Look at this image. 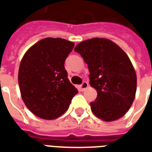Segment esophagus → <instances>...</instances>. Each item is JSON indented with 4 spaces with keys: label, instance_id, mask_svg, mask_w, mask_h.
<instances>
[{
    "label": "esophagus",
    "instance_id": "1",
    "mask_svg": "<svg viewBox=\"0 0 152 152\" xmlns=\"http://www.w3.org/2000/svg\"><path fill=\"white\" fill-rule=\"evenodd\" d=\"M88 86H89L88 82H86V81H83L82 84L80 86V90H81V91H84L85 89H86L87 87H88Z\"/></svg>",
    "mask_w": 152,
    "mask_h": 152
}]
</instances>
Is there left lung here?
Here are the masks:
<instances>
[{"mask_svg": "<svg viewBox=\"0 0 152 152\" xmlns=\"http://www.w3.org/2000/svg\"><path fill=\"white\" fill-rule=\"evenodd\" d=\"M88 66L90 85L97 91L92 112L104 121L116 120L127 113L137 91L135 70L128 55L111 40L94 38L77 44Z\"/></svg>", "mask_w": 152, "mask_h": 152, "instance_id": "left-lung-1", "label": "left lung"}]
</instances>
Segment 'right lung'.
<instances>
[{
  "instance_id": "obj_1",
  "label": "right lung",
  "mask_w": 152,
  "mask_h": 152,
  "mask_svg": "<svg viewBox=\"0 0 152 152\" xmlns=\"http://www.w3.org/2000/svg\"><path fill=\"white\" fill-rule=\"evenodd\" d=\"M74 45L66 39L46 38L32 46L22 58L18 75L21 96L36 116L57 118L77 94L64 66Z\"/></svg>"
}]
</instances>
